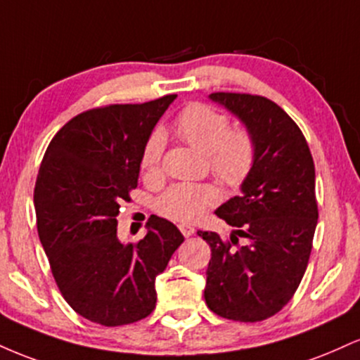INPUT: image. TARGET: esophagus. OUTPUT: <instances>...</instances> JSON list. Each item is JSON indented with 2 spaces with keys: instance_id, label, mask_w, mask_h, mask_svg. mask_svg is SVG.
I'll return each instance as SVG.
<instances>
[{
  "instance_id": "34e87169",
  "label": "esophagus",
  "mask_w": 360,
  "mask_h": 360,
  "mask_svg": "<svg viewBox=\"0 0 360 360\" xmlns=\"http://www.w3.org/2000/svg\"><path fill=\"white\" fill-rule=\"evenodd\" d=\"M179 230H181V233L184 235V237H191V235H194V232H196V230H194V226L188 225V223H181Z\"/></svg>"
}]
</instances>
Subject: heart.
Instances as JSON below:
<instances>
[{"instance_id":"1","label":"heart","mask_w":360,"mask_h":360,"mask_svg":"<svg viewBox=\"0 0 360 360\" xmlns=\"http://www.w3.org/2000/svg\"><path fill=\"white\" fill-rule=\"evenodd\" d=\"M174 128L181 139L198 152L208 155L210 169L221 183L237 188L250 174L255 162V142L247 130H230L225 115L206 105L188 106L176 118ZM166 148V134L154 130L143 146L140 166L146 174L159 171ZM220 193L210 184L181 183L160 196L157 208L164 217L177 221H193L210 206L217 205Z\"/></svg>"}]
</instances>
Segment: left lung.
<instances>
[{
    "mask_svg": "<svg viewBox=\"0 0 360 360\" xmlns=\"http://www.w3.org/2000/svg\"><path fill=\"white\" fill-rule=\"evenodd\" d=\"M208 98L252 135L255 162L240 196L214 210L233 226L232 242L198 232L212 247L205 301L229 320L260 321L288 304L307 271L318 220L315 164L298 125L274 101L237 93ZM238 236L246 242L235 250Z\"/></svg>",
    "mask_w": 360,
    "mask_h": 360,
    "instance_id": "8db88e82",
    "label": "left lung"
}]
</instances>
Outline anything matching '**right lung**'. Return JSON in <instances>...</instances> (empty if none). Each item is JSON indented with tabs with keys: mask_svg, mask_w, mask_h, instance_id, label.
<instances>
[{
	"mask_svg": "<svg viewBox=\"0 0 360 360\" xmlns=\"http://www.w3.org/2000/svg\"><path fill=\"white\" fill-rule=\"evenodd\" d=\"M176 94L142 105L84 111L49 143L35 183L37 229L71 308L105 326L134 323L155 308V278L184 242L152 214L139 243L117 233L120 205L137 188L140 157Z\"/></svg>",
	"mask_w": 360,
	"mask_h": 360,
	"instance_id": "add662e5",
	"label": "right lung"
}]
</instances>
